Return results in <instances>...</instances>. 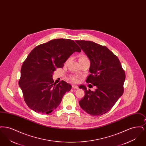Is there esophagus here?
<instances>
[{
  "mask_svg": "<svg viewBox=\"0 0 146 146\" xmlns=\"http://www.w3.org/2000/svg\"><path fill=\"white\" fill-rule=\"evenodd\" d=\"M72 88H73V89H78V86L74 84V85H72Z\"/></svg>",
  "mask_w": 146,
  "mask_h": 146,
  "instance_id": "obj_1",
  "label": "esophagus"
}]
</instances>
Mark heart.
I'll return each instance as SVG.
<instances>
[{
	"label": "heart",
	"mask_w": 146,
	"mask_h": 146,
	"mask_svg": "<svg viewBox=\"0 0 146 146\" xmlns=\"http://www.w3.org/2000/svg\"><path fill=\"white\" fill-rule=\"evenodd\" d=\"M87 57L85 56H81L79 58V60H82V59H85V58H86ZM70 79L74 82H78L79 80V78L78 76H72L70 77Z\"/></svg>",
	"instance_id": "obj_1"
}]
</instances>
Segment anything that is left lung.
<instances>
[{"instance_id": "obj_1", "label": "left lung", "mask_w": 146, "mask_h": 146, "mask_svg": "<svg viewBox=\"0 0 146 146\" xmlns=\"http://www.w3.org/2000/svg\"><path fill=\"white\" fill-rule=\"evenodd\" d=\"M76 42L90 61L91 74L86 82L96 87L92 91L84 85L79 86L85 90L79 105L91 115H101L109 111L122 96L125 72L118 57L106 46L91 41Z\"/></svg>"}]
</instances>
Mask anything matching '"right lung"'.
<instances>
[{"mask_svg": "<svg viewBox=\"0 0 146 146\" xmlns=\"http://www.w3.org/2000/svg\"><path fill=\"white\" fill-rule=\"evenodd\" d=\"M75 52H80L81 49L74 41L56 39L38 45L28 54L19 84L29 108L46 114L57 108L72 86L63 80L54 83L52 74Z\"/></svg>", "mask_w": 146, "mask_h": 146, "instance_id": "obj_1", "label": "right lung"}]
</instances>
